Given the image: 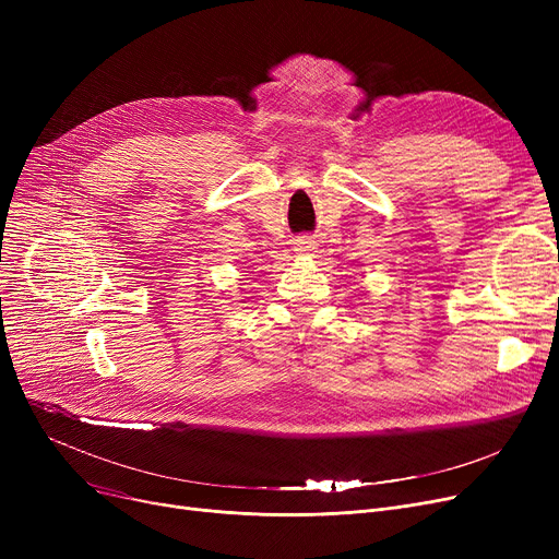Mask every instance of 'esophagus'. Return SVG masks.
<instances>
[{
    "instance_id": "obj_1",
    "label": "esophagus",
    "mask_w": 559,
    "mask_h": 559,
    "mask_svg": "<svg viewBox=\"0 0 559 559\" xmlns=\"http://www.w3.org/2000/svg\"><path fill=\"white\" fill-rule=\"evenodd\" d=\"M295 245H297V251H301V253H308L314 249V242L310 238H299Z\"/></svg>"
}]
</instances>
